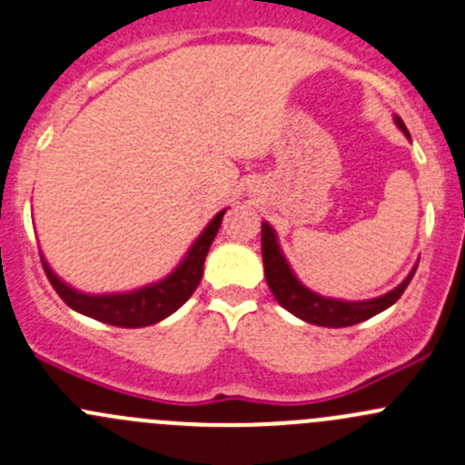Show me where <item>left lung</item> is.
<instances>
[{
    "instance_id": "1",
    "label": "left lung",
    "mask_w": 465,
    "mask_h": 465,
    "mask_svg": "<svg viewBox=\"0 0 465 465\" xmlns=\"http://www.w3.org/2000/svg\"><path fill=\"white\" fill-rule=\"evenodd\" d=\"M395 124L400 126V131L407 133V126L402 124V119L395 117ZM262 260H264L266 282H269V289L273 292L275 301L287 312L296 314L298 319L307 321V323L323 325V328H348V325L361 323V321L380 314V312L387 310V307L393 305L402 296L407 284L411 282L413 273H416V271H411L409 278L404 282H400L393 292L373 298V301L346 302L334 301V298H323L298 282V278L289 269L287 260L280 252L278 242H275V232L271 231L269 223H262Z\"/></svg>"
}]
</instances>
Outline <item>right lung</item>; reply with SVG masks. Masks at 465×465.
Instances as JSON below:
<instances>
[{"instance_id": "1", "label": "right lung", "mask_w": 465, "mask_h": 465, "mask_svg": "<svg viewBox=\"0 0 465 465\" xmlns=\"http://www.w3.org/2000/svg\"><path fill=\"white\" fill-rule=\"evenodd\" d=\"M223 213H226V210H222V213L210 222V226L201 232V237L196 239L194 246L190 248V252H187V257L183 260V264L178 266L169 278H164L163 282L151 284V287H142L131 293L87 296V293L74 292V289L67 287L65 282H61V280L54 275V271L43 262L45 273H47L49 282L56 289L58 296H61L72 310L81 312V314L90 316V319L114 325V328H144V325H153L158 323V321H163L164 316L173 314V312L196 292L201 278H203L205 255H208L210 243H213L214 234H217L219 226H222Z\"/></svg>"}]
</instances>
